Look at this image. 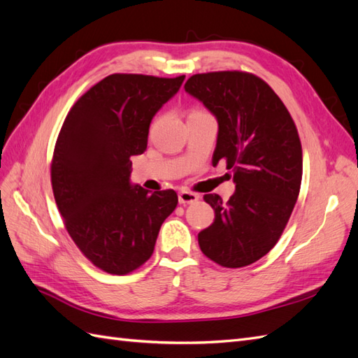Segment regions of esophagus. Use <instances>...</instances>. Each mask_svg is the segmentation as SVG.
I'll use <instances>...</instances> for the list:
<instances>
[{"mask_svg":"<svg viewBox=\"0 0 358 358\" xmlns=\"http://www.w3.org/2000/svg\"><path fill=\"white\" fill-rule=\"evenodd\" d=\"M199 199V196L196 194H194V192H187V190H181L178 194V201L180 204H194L196 203V201Z\"/></svg>","mask_w":358,"mask_h":358,"instance_id":"1","label":"esophagus"}]
</instances>
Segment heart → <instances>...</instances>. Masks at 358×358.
Masks as SVG:
<instances>
[{
	"mask_svg": "<svg viewBox=\"0 0 358 358\" xmlns=\"http://www.w3.org/2000/svg\"><path fill=\"white\" fill-rule=\"evenodd\" d=\"M203 115H208V113L206 112V110H203V108H194V110H192V112L189 113V117H190V116H203ZM155 124H157V119H154L152 127H154Z\"/></svg>",
	"mask_w": 358,
	"mask_h": 358,
	"instance_id": "b5f03b06",
	"label": "heart"
}]
</instances>
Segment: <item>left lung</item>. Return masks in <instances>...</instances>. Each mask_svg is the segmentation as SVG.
<instances>
[{
  "label": "left lung",
  "mask_w": 358,
  "mask_h": 358,
  "mask_svg": "<svg viewBox=\"0 0 358 358\" xmlns=\"http://www.w3.org/2000/svg\"><path fill=\"white\" fill-rule=\"evenodd\" d=\"M185 89L216 116L213 166L224 160L236 182L227 203L204 195L215 221L198 234L199 248L224 268L248 266L280 241L296 204L302 180L296 125L272 87L250 72L195 74Z\"/></svg>",
  "instance_id": "1"
}]
</instances>
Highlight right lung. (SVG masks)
Segmentation results:
<instances>
[{"label": "right lung", "mask_w": 358, "mask_h": 358, "mask_svg": "<svg viewBox=\"0 0 358 358\" xmlns=\"http://www.w3.org/2000/svg\"><path fill=\"white\" fill-rule=\"evenodd\" d=\"M185 76L112 74L72 106L51 162L54 199L71 239L101 271L127 275L148 260L176 190L131 186V160L146 150L150 124Z\"/></svg>", "instance_id": "1"}]
</instances>
